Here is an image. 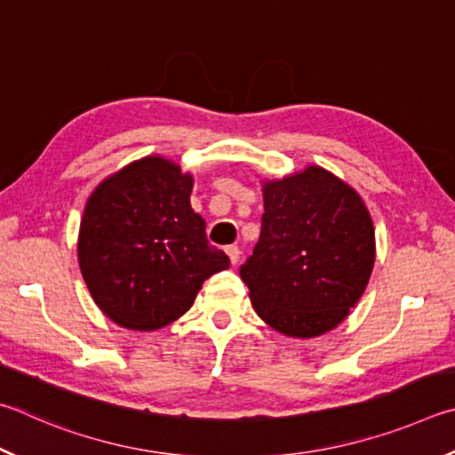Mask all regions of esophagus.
I'll list each match as a JSON object with an SVG mask.
<instances>
[{
    "label": "esophagus",
    "mask_w": 455,
    "mask_h": 455,
    "mask_svg": "<svg viewBox=\"0 0 455 455\" xmlns=\"http://www.w3.org/2000/svg\"><path fill=\"white\" fill-rule=\"evenodd\" d=\"M226 251H228V256H229V261H232V264L235 266L237 261H240V256H242L240 248H237V245H228Z\"/></svg>",
    "instance_id": "1"
}]
</instances>
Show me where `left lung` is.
<instances>
[{
	"label": "left lung",
	"mask_w": 455,
	"mask_h": 455,
	"mask_svg": "<svg viewBox=\"0 0 455 455\" xmlns=\"http://www.w3.org/2000/svg\"><path fill=\"white\" fill-rule=\"evenodd\" d=\"M376 259L362 197L322 167L266 183L259 242L240 267L258 315L291 338L346 320Z\"/></svg>",
	"instance_id": "obj_1"
}]
</instances>
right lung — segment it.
I'll return each instance as SVG.
<instances>
[{"label":"right lung","instance_id":"add662e5","mask_svg":"<svg viewBox=\"0 0 455 455\" xmlns=\"http://www.w3.org/2000/svg\"><path fill=\"white\" fill-rule=\"evenodd\" d=\"M191 183L167 159L143 157L103 181L85 205L82 275L101 312L127 330L178 320L207 277L229 267L191 210Z\"/></svg>","mask_w":455,"mask_h":455}]
</instances>
